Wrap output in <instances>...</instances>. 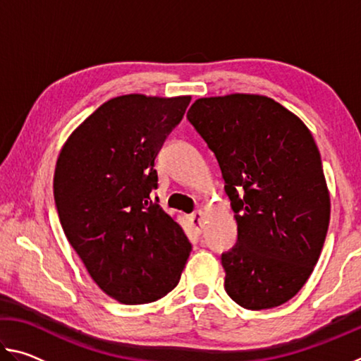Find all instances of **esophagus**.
I'll return each mask as SVG.
<instances>
[{
	"mask_svg": "<svg viewBox=\"0 0 361 361\" xmlns=\"http://www.w3.org/2000/svg\"><path fill=\"white\" fill-rule=\"evenodd\" d=\"M204 212L202 210H197L195 213H192L191 216H189V223H191L192 228L195 229V232H202L204 228Z\"/></svg>",
	"mask_w": 361,
	"mask_h": 361,
	"instance_id": "1",
	"label": "esophagus"
}]
</instances>
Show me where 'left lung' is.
Wrapping results in <instances>:
<instances>
[{
	"mask_svg": "<svg viewBox=\"0 0 361 361\" xmlns=\"http://www.w3.org/2000/svg\"><path fill=\"white\" fill-rule=\"evenodd\" d=\"M188 119L215 152L237 223L224 290L243 309L283 304L307 282L329 224V191L312 133L266 95L195 100Z\"/></svg>",
	"mask_w": 361,
	"mask_h": 361,
	"instance_id": "left-lung-1",
	"label": "left lung"
}]
</instances>
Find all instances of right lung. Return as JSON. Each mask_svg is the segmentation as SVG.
Instances as JSON below:
<instances>
[{
	"instance_id": "add662e5",
	"label": "right lung",
	"mask_w": 361,
	"mask_h": 361,
	"mask_svg": "<svg viewBox=\"0 0 361 361\" xmlns=\"http://www.w3.org/2000/svg\"><path fill=\"white\" fill-rule=\"evenodd\" d=\"M189 95H119L60 149L54 199L66 239L103 293L122 304L161 299L180 282L191 243L151 197L154 159Z\"/></svg>"
}]
</instances>
